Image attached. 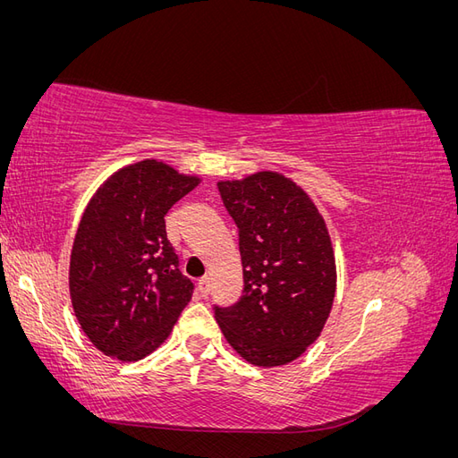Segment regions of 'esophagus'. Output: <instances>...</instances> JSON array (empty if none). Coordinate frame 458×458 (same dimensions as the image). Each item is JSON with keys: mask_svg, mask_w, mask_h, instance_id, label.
<instances>
[{"mask_svg": "<svg viewBox=\"0 0 458 458\" xmlns=\"http://www.w3.org/2000/svg\"><path fill=\"white\" fill-rule=\"evenodd\" d=\"M197 286H199V294H200L202 298H206L208 294H210V279H208V276H204V279H200Z\"/></svg>", "mask_w": 458, "mask_h": 458, "instance_id": "34e87169", "label": "esophagus"}]
</instances>
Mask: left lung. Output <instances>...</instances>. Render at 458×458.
I'll list each match as a JSON object with an SVG mask.
<instances>
[{
    "label": "left lung",
    "instance_id": "8db88e82",
    "mask_svg": "<svg viewBox=\"0 0 458 458\" xmlns=\"http://www.w3.org/2000/svg\"><path fill=\"white\" fill-rule=\"evenodd\" d=\"M217 191L239 229L244 288L233 306L216 303V321L248 363L286 365L321 335L335 300L327 225L306 192L275 172Z\"/></svg>",
    "mask_w": 458,
    "mask_h": 458
}]
</instances>
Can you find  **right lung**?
<instances>
[{
    "label": "right lung",
    "mask_w": 458,
    "mask_h": 458,
    "mask_svg": "<svg viewBox=\"0 0 458 458\" xmlns=\"http://www.w3.org/2000/svg\"><path fill=\"white\" fill-rule=\"evenodd\" d=\"M199 185L157 160L126 165L95 192L71 256V298L97 350L140 361L168 338L195 284L179 271L165 214Z\"/></svg>",
    "instance_id": "add662e5"
}]
</instances>
